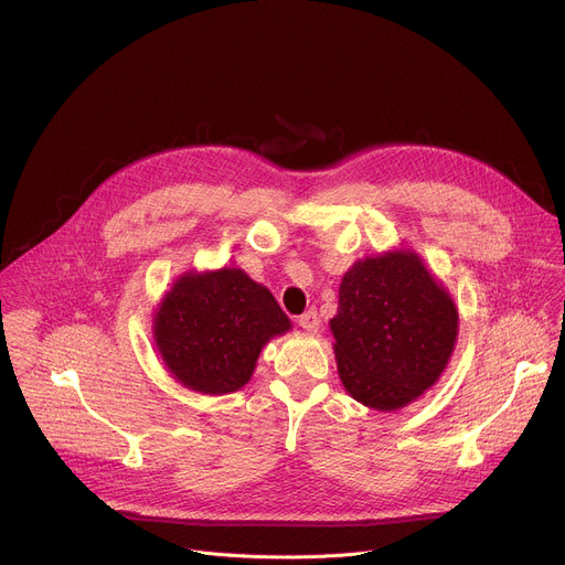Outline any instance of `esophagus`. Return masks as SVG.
Listing matches in <instances>:
<instances>
[{
	"label": "esophagus",
	"mask_w": 565,
	"mask_h": 565,
	"mask_svg": "<svg viewBox=\"0 0 565 565\" xmlns=\"http://www.w3.org/2000/svg\"><path fill=\"white\" fill-rule=\"evenodd\" d=\"M297 324L306 331V333H317L319 329V317H317V310H306L303 315L297 317Z\"/></svg>",
	"instance_id": "34e87169"
}]
</instances>
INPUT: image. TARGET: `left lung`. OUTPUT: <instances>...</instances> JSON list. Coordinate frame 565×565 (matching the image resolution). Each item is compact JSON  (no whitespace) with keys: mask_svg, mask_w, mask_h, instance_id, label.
Segmentation results:
<instances>
[{"mask_svg":"<svg viewBox=\"0 0 565 565\" xmlns=\"http://www.w3.org/2000/svg\"><path fill=\"white\" fill-rule=\"evenodd\" d=\"M333 351L344 388L395 412L431 388L458 335V308L412 250L366 257L342 277Z\"/></svg>","mask_w":565,"mask_h":565,"instance_id":"1","label":"left lung"}]
</instances>
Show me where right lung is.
<instances>
[{"label":"right lung","instance_id":"right-lung-1","mask_svg":"<svg viewBox=\"0 0 565 565\" xmlns=\"http://www.w3.org/2000/svg\"><path fill=\"white\" fill-rule=\"evenodd\" d=\"M290 331L273 292L241 268L185 273L160 301L153 340L183 386L223 395L255 373L262 349Z\"/></svg>","mask_w":565,"mask_h":565}]
</instances>
